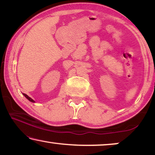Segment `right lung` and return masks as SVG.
<instances>
[{
  "label": "right lung",
  "mask_w": 155,
  "mask_h": 155,
  "mask_svg": "<svg viewBox=\"0 0 155 155\" xmlns=\"http://www.w3.org/2000/svg\"><path fill=\"white\" fill-rule=\"evenodd\" d=\"M23 94H24V96H25V97H26V98H27V99H28V100H29V101H31V102H35V101H34L33 99H31V98H30V97L27 96V95L26 94H24V93H23Z\"/></svg>",
  "instance_id": "1"
}]
</instances>
